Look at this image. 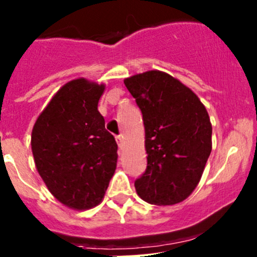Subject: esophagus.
<instances>
[{"mask_svg": "<svg viewBox=\"0 0 257 257\" xmlns=\"http://www.w3.org/2000/svg\"><path fill=\"white\" fill-rule=\"evenodd\" d=\"M115 139H116V143H118V147L121 149V148H123V144H124L123 136H116Z\"/></svg>", "mask_w": 257, "mask_h": 257, "instance_id": "1", "label": "esophagus"}]
</instances>
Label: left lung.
Listing matches in <instances>:
<instances>
[{
  "label": "left lung",
  "mask_w": 257,
  "mask_h": 257,
  "mask_svg": "<svg viewBox=\"0 0 257 257\" xmlns=\"http://www.w3.org/2000/svg\"><path fill=\"white\" fill-rule=\"evenodd\" d=\"M143 114L147 169L134 183L154 205L185 200L211 153V123L198 95L170 74L148 71L124 79Z\"/></svg>",
  "instance_id": "1"
}]
</instances>
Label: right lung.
I'll return each mask as SVG.
<instances>
[{
  "label": "right lung",
  "mask_w": 257,
  "mask_h": 257,
  "mask_svg": "<svg viewBox=\"0 0 257 257\" xmlns=\"http://www.w3.org/2000/svg\"><path fill=\"white\" fill-rule=\"evenodd\" d=\"M104 89L84 78L66 83L32 129L38 174L52 195L71 209L97 206L115 172L118 145L98 112Z\"/></svg>",
  "instance_id": "obj_1"
}]
</instances>
